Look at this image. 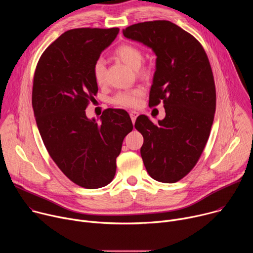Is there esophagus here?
Returning <instances> with one entry per match:
<instances>
[{"instance_id": "esophagus-1", "label": "esophagus", "mask_w": 253, "mask_h": 253, "mask_svg": "<svg viewBox=\"0 0 253 253\" xmlns=\"http://www.w3.org/2000/svg\"><path fill=\"white\" fill-rule=\"evenodd\" d=\"M129 114H130V117H131V120H132V122L134 123V122L136 121V118L138 117L139 113H138V112H136V111H131Z\"/></svg>"}]
</instances>
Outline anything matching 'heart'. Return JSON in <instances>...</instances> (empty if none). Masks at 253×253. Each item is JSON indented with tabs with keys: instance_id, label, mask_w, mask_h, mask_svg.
<instances>
[{
	"instance_id": "b5f03b06",
	"label": "heart",
	"mask_w": 253,
	"mask_h": 253,
	"mask_svg": "<svg viewBox=\"0 0 253 253\" xmlns=\"http://www.w3.org/2000/svg\"><path fill=\"white\" fill-rule=\"evenodd\" d=\"M114 55L122 61L124 64L129 66L130 68L137 70L140 75L146 76L148 75L149 71L145 68H140L143 62V53L142 51L131 44H123L116 48L114 51ZM105 75V63L103 59H98L95 61L93 65V76L95 81L98 84H102L104 81ZM145 94V90L142 87H136L133 89L119 91L112 98L113 104L124 107V108H136L140 105L142 97Z\"/></svg>"
}]
</instances>
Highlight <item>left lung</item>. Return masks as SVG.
Listing matches in <instances>:
<instances>
[{
  "label": "left lung",
  "mask_w": 253,
  "mask_h": 253,
  "mask_svg": "<svg viewBox=\"0 0 253 253\" xmlns=\"http://www.w3.org/2000/svg\"><path fill=\"white\" fill-rule=\"evenodd\" d=\"M123 35L157 56L149 106L162 101L166 116L153 123L140 115L135 128L144 138L140 152L149 175L175 183L196 165L213 123L216 91L208 57L191 34L169 21L134 24Z\"/></svg>",
  "instance_id": "8db88e82"
}]
</instances>
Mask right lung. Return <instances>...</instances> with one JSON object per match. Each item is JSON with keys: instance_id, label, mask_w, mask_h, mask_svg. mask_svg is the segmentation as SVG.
I'll return each instance as SVG.
<instances>
[{"instance_id": "1", "label": "right lung", "mask_w": 253, "mask_h": 253, "mask_svg": "<svg viewBox=\"0 0 253 253\" xmlns=\"http://www.w3.org/2000/svg\"><path fill=\"white\" fill-rule=\"evenodd\" d=\"M118 33V28L65 32L44 51L34 75L32 105L44 145L71 181L87 189L112 181L123 140L133 129L125 110L106 109L100 123L85 111L98 92L93 65Z\"/></svg>"}]
</instances>
